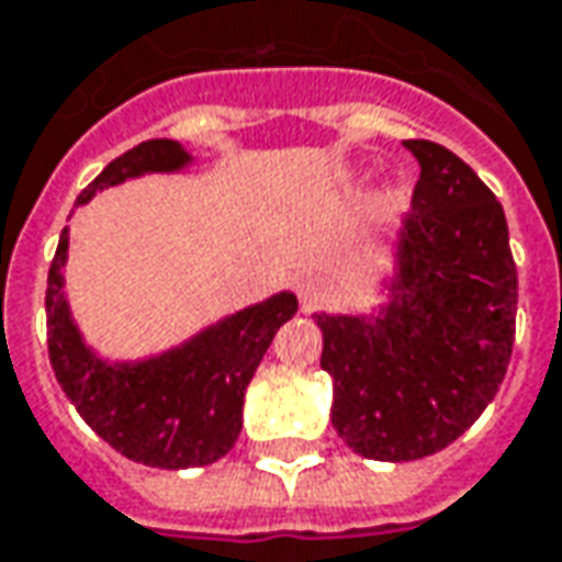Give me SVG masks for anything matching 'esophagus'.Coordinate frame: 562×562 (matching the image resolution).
<instances>
[{
  "label": "esophagus",
  "instance_id": "1",
  "mask_svg": "<svg viewBox=\"0 0 562 562\" xmlns=\"http://www.w3.org/2000/svg\"><path fill=\"white\" fill-rule=\"evenodd\" d=\"M296 296H300V306L312 312V308H322L330 300V284H327L322 274H303L296 281Z\"/></svg>",
  "mask_w": 562,
  "mask_h": 562
}]
</instances>
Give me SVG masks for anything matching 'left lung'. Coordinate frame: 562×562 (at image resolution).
<instances>
[{"instance_id":"left-lung-1","label":"left lung","mask_w":562,"mask_h":562,"mask_svg":"<svg viewBox=\"0 0 562 562\" xmlns=\"http://www.w3.org/2000/svg\"><path fill=\"white\" fill-rule=\"evenodd\" d=\"M420 164L412 213L390 244L380 300L315 312L330 420L371 461H420L464 436L495 398L517 325L504 210L458 154L405 142Z\"/></svg>"}]
</instances>
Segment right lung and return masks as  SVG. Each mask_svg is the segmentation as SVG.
<instances>
[{"mask_svg":"<svg viewBox=\"0 0 562 562\" xmlns=\"http://www.w3.org/2000/svg\"><path fill=\"white\" fill-rule=\"evenodd\" d=\"M194 164L198 157L182 142L150 138L101 169L77 198V206L104 188L142 176H176ZM67 247L70 228L61 232L48 269L45 318L52 371L79 417L135 464L188 470L225 458L244 427V393L278 327L296 315V296L278 290L262 303L222 315L164 352L108 359L86 340L74 318Z\"/></svg>","mask_w":562,"mask_h":562,"instance_id":"add662e5","label":"right lung"}]
</instances>
